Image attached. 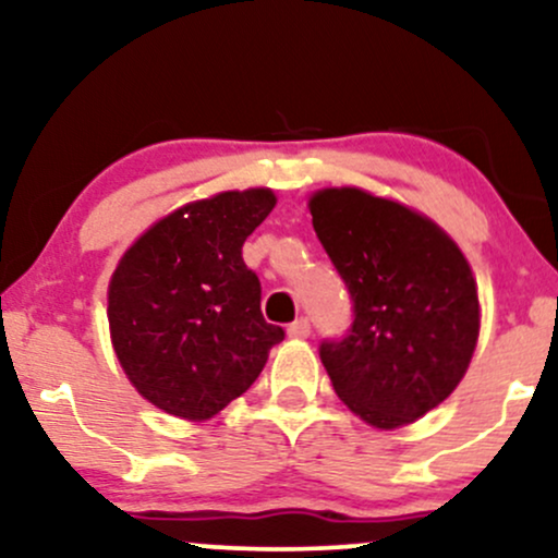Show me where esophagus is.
I'll list each match as a JSON object with an SVG mask.
<instances>
[{
    "instance_id": "obj_1",
    "label": "esophagus",
    "mask_w": 558,
    "mask_h": 558,
    "mask_svg": "<svg viewBox=\"0 0 558 558\" xmlns=\"http://www.w3.org/2000/svg\"><path fill=\"white\" fill-rule=\"evenodd\" d=\"M310 332H312V325H310V319H306V317L293 319V323L288 325V336H291V338H306Z\"/></svg>"
}]
</instances>
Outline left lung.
Instances as JSON below:
<instances>
[{
  "label": "left lung",
  "instance_id": "8db88e82",
  "mask_svg": "<svg viewBox=\"0 0 558 558\" xmlns=\"http://www.w3.org/2000/svg\"><path fill=\"white\" fill-rule=\"evenodd\" d=\"M312 226L351 296V328L325 338L332 388L369 425H407L459 386L480 332L464 254L433 220L360 189H325Z\"/></svg>",
  "mask_w": 558,
  "mask_h": 558
}]
</instances>
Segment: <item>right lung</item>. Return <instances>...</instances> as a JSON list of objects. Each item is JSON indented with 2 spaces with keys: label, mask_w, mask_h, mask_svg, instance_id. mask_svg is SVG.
Instances as JSON below:
<instances>
[{
  "label": "right lung",
  "mask_w": 558,
  "mask_h": 558,
  "mask_svg": "<svg viewBox=\"0 0 558 558\" xmlns=\"http://www.w3.org/2000/svg\"><path fill=\"white\" fill-rule=\"evenodd\" d=\"M267 189L185 204L146 230L110 280V332L128 380L183 420H209L252 388L286 330L262 317L243 241L272 213Z\"/></svg>",
  "instance_id": "obj_1"
}]
</instances>
